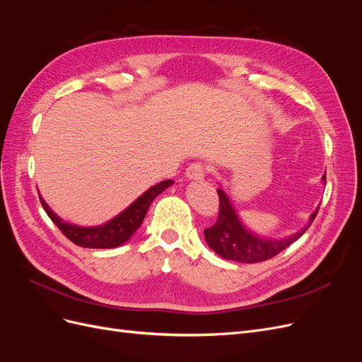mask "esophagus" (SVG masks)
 Here are the masks:
<instances>
[{
  "label": "esophagus",
  "mask_w": 362,
  "mask_h": 362,
  "mask_svg": "<svg viewBox=\"0 0 362 362\" xmlns=\"http://www.w3.org/2000/svg\"><path fill=\"white\" fill-rule=\"evenodd\" d=\"M206 173V168L204 163H192L190 166L187 168V170H185V175H187L189 180H193V181H199V180H204Z\"/></svg>",
  "instance_id": "obj_1"
}]
</instances>
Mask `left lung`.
Masks as SVG:
<instances>
[{"instance_id": "8db88e82", "label": "left lung", "mask_w": 362, "mask_h": 362, "mask_svg": "<svg viewBox=\"0 0 362 362\" xmlns=\"http://www.w3.org/2000/svg\"><path fill=\"white\" fill-rule=\"evenodd\" d=\"M326 182V177L322 178ZM218 194V217L213 226L204 229V235L208 246H210L217 255L225 259L238 262H261L270 259L291 243H294L306 229L310 228L317 216L319 208L311 214L310 223L302 231L282 240H266L249 233L240 222L237 213L229 202L228 196L222 189H217Z\"/></svg>"}]
</instances>
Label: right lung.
Listing matches in <instances>:
<instances>
[{"mask_svg": "<svg viewBox=\"0 0 362 362\" xmlns=\"http://www.w3.org/2000/svg\"><path fill=\"white\" fill-rule=\"evenodd\" d=\"M172 184H173L172 180H166L154 185V187H151L148 192L141 194L139 199H136L133 204H131L125 211L112 218L110 222L100 226H93V228H81V226L71 225L68 222H63L56 213L51 211V208L48 206V204H45V201L42 199V196H39V198H40L43 210L47 211L51 221L57 225L60 231L66 235L72 243L81 247L107 249V247H117L120 245H124L127 240L137 231L141 222H144L152 201H154L161 192L166 190Z\"/></svg>", "mask_w": 362, "mask_h": 362, "instance_id": "obj_1", "label": "right lung"}]
</instances>
